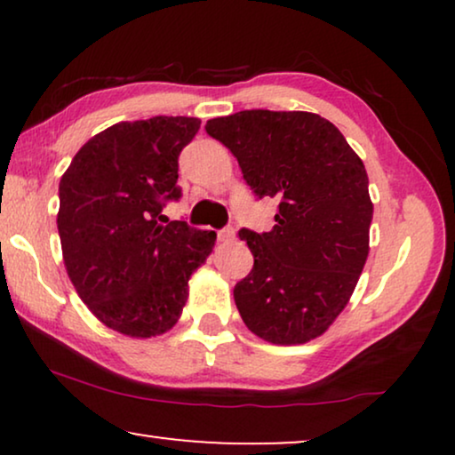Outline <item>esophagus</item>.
Segmentation results:
<instances>
[{
  "label": "esophagus",
  "mask_w": 455,
  "mask_h": 455,
  "mask_svg": "<svg viewBox=\"0 0 455 455\" xmlns=\"http://www.w3.org/2000/svg\"><path fill=\"white\" fill-rule=\"evenodd\" d=\"M217 235H220L221 242H232L235 238V232H234V228H223Z\"/></svg>",
  "instance_id": "esophagus-1"
}]
</instances>
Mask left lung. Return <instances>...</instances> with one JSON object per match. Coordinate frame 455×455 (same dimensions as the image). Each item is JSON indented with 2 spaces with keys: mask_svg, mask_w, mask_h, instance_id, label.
<instances>
[{
  "mask_svg": "<svg viewBox=\"0 0 455 455\" xmlns=\"http://www.w3.org/2000/svg\"><path fill=\"white\" fill-rule=\"evenodd\" d=\"M254 196L279 201L275 226L240 229L252 271L235 283L242 321L271 344H307L346 308L369 257V176L344 134L308 111L246 109L209 120Z\"/></svg>",
  "mask_w": 455,
  "mask_h": 455,
  "instance_id": "1",
  "label": "left lung"
}]
</instances>
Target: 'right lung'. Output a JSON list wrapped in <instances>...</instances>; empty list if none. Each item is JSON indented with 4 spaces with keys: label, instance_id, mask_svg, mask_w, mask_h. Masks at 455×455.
Instances as JSON below:
<instances>
[{
    "label": "right lung",
    "instance_id": "1",
    "mask_svg": "<svg viewBox=\"0 0 455 455\" xmlns=\"http://www.w3.org/2000/svg\"><path fill=\"white\" fill-rule=\"evenodd\" d=\"M198 117L155 116L92 136L60 180L58 229L66 271L103 325L155 338L176 325L188 279L215 232L161 215L178 201V157Z\"/></svg>",
    "mask_w": 455,
    "mask_h": 455
}]
</instances>
